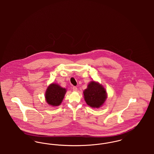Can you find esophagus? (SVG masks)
I'll return each mask as SVG.
<instances>
[{
    "label": "esophagus",
    "mask_w": 154,
    "mask_h": 154,
    "mask_svg": "<svg viewBox=\"0 0 154 154\" xmlns=\"http://www.w3.org/2000/svg\"><path fill=\"white\" fill-rule=\"evenodd\" d=\"M73 91H77V88L76 87H73Z\"/></svg>",
    "instance_id": "1"
}]
</instances>
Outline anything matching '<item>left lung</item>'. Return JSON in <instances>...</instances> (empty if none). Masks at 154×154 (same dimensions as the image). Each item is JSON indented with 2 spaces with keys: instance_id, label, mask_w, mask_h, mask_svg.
<instances>
[{
  "instance_id": "1",
  "label": "left lung",
  "mask_w": 154,
  "mask_h": 154,
  "mask_svg": "<svg viewBox=\"0 0 154 154\" xmlns=\"http://www.w3.org/2000/svg\"><path fill=\"white\" fill-rule=\"evenodd\" d=\"M84 95L87 104L91 107H100L107 98L105 89L99 83L91 81L84 90Z\"/></svg>"
}]
</instances>
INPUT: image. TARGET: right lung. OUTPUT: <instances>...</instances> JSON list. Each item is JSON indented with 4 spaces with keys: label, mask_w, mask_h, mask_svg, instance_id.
I'll use <instances>...</instances> for the list:
<instances>
[{
    "label": "right lung",
    "mask_w": 154,
    "mask_h": 154,
    "mask_svg": "<svg viewBox=\"0 0 154 154\" xmlns=\"http://www.w3.org/2000/svg\"><path fill=\"white\" fill-rule=\"evenodd\" d=\"M66 89L62 88L57 84H52L45 92V99L48 104L52 106H59L63 99Z\"/></svg>",
    "instance_id": "1"
}]
</instances>
